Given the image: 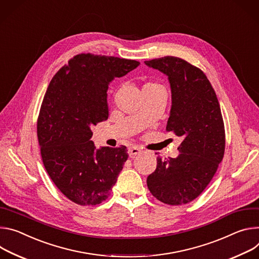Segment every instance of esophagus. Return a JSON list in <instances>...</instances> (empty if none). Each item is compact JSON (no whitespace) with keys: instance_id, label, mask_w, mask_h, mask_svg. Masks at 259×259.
Returning <instances> with one entry per match:
<instances>
[{"instance_id":"obj_1","label":"esophagus","mask_w":259,"mask_h":259,"mask_svg":"<svg viewBox=\"0 0 259 259\" xmlns=\"http://www.w3.org/2000/svg\"><path fill=\"white\" fill-rule=\"evenodd\" d=\"M140 149L138 148V147H130L128 148V155L131 156V157H134L136 154H138V153H140Z\"/></svg>"}]
</instances>
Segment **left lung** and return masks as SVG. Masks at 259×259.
<instances>
[{"label":"left lung","instance_id":"left-lung-1","mask_svg":"<svg viewBox=\"0 0 259 259\" xmlns=\"http://www.w3.org/2000/svg\"><path fill=\"white\" fill-rule=\"evenodd\" d=\"M145 65L167 76L171 107L166 131L182 138L176 158L157 157L147 186L164 204H187L208 186L224 155L220 105L204 72L186 61L164 56Z\"/></svg>","mask_w":259,"mask_h":259}]
</instances>
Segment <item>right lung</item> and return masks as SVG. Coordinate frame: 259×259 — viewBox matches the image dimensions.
Here are the masks:
<instances>
[{"mask_svg":"<svg viewBox=\"0 0 259 259\" xmlns=\"http://www.w3.org/2000/svg\"><path fill=\"white\" fill-rule=\"evenodd\" d=\"M139 65L81 53L49 83L37 123L41 156L56 187L78 205L96 206L106 200L128 157L125 146L96 148L92 127L108 119L110 82Z\"/></svg>","mask_w":259,"mask_h":259,"instance_id":"obj_1","label":"right lung"}]
</instances>
